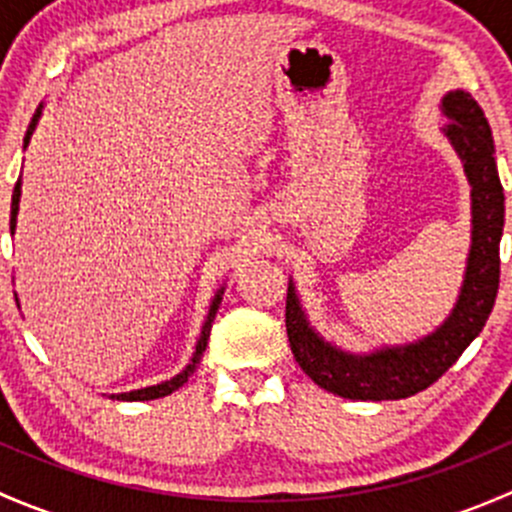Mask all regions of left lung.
<instances>
[{
    "label": "left lung",
    "mask_w": 512,
    "mask_h": 512,
    "mask_svg": "<svg viewBox=\"0 0 512 512\" xmlns=\"http://www.w3.org/2000/svg\"><path fill=\"white\" fill-rule=\"evenodd\" d=\"M443 136L451 141L471 183V250L456 307L436 332L401 347L349 354L324 342L307 322L292 280L287 289V337L304 374L324 391L356 401H394L414 396L441 379L483 332L500 282V237L505 195L495 165L488 118L466 91H448L441 101Z\"/></svg>",
    "instance_id": "obj_1"
}]
</instances>
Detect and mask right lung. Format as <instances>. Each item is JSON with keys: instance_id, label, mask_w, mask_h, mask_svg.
Here are the masks:
<instances>
[{"instance_id": "right-lung-1", "label": "right lung", "mask_w": 512, "mask_h": 512, "mask_svg": "<svg viewBox=\"0 0 512 512\" xmlns=\"http://www.w3.org/2000/svg\"><path fill=\"white\" fill-rule=\"evenodd\" d=\"M39 116H41V106L36 108L32 123H29L27 128V136H24V148L29 146V141H32V133L36 128V123H39ZM19 198H22V175H19L17 185H14V193H12V218H9V232L14 235V227H17V213H19ZM220 299H223V289H220L218 294H215L213 304H210V312H208V319H205L203 324V332H200V339L198 344H195V352H193V359H190V364L185 366L180 374H175L170 381H163V384H156V386H146V389H136V391H128V394H113L111 399H118V401H151V399H160V396H168L173 394V391H178L180 386L188 381V376L193 374L195 366H198L200 356H203L205 347H208V339H210V329H213V319L215 314H218V307H220Z\"/></svg>"}]
</instances>
